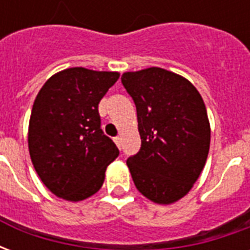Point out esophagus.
Here are the masks:
<instances>
[{
    "label": "esophagus",
    "mask_w": 250,
    "mask_h": 250,
    "mask_svg": "<svg viewBox=\"0 0 250 250\" xmlns=\"http://www.w3.org/2000/svg\"><path fill=\"white\" fill-rule=\"evenodd\" d=\"M114 142L116 143V146L119 147V148H122V138H120V136H116V138H114Z\"/></svg>",
    "instance_id": "1"
}]
</instances>
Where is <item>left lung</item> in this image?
I'll return each instance as SVG.
<instances>
[{
  "mask_svg": "<svg viewBox=\"0 0 250 250\" xmlns=\"http://www.w3.org/2000/svg\"><path fill=\"white\" fill-rule=\"evenodd\" d=\"M122 83L134 99L139 152L127 159L131 177L147 199L177 202L202 173L210 147L204 99L188 79L151 66L125 72Z\"/></svg>",
  "mask_w": 250,
  "mask_h": 250,
  "instance_id": "left-lung-1",
  "label": "left lung"
}]
</instances>
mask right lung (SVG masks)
Masks as SVG:
<instances>
[{
  "instance_id": "right-lung-1",
  "label": "right lung",
  "mask_w": 250,
  "mask_h": 250,
  "mask_svg": "<svg viewBox=\"0 0 250 250\" xmlns=\"http://www.w3.org/2000/svg\"><path fill=\"white\" fill-rule=\"evenodd\" d=\"M119 72L83 66L55 73L37 93L28 130L32 163L59 198L77 202L98 193L119 150L100 128L98 104Z\"/></svg>"
}]
</instances>
